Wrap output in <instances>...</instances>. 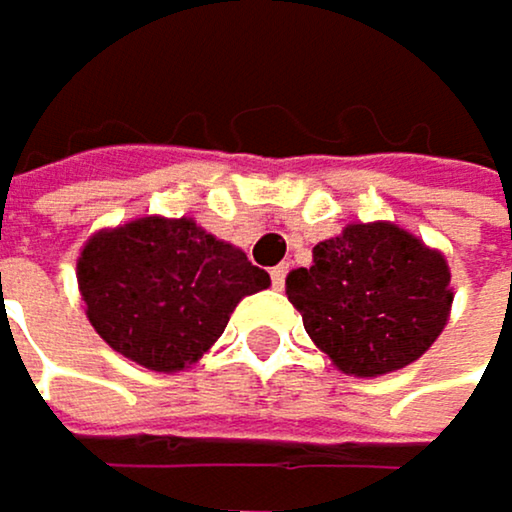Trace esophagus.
I'll use <instances>...</instances> for the list:
<instances>
[{
  "label": "esophagus",
  "mask_w": 512,
  "mask_h": 512,
  "mask_svg": "<svg viewBox=\"0 0 512 512\" xmlns=\"http://www.w3.org/2000/svg\"><path fill=\"white\" fill-rule=\"evenodd\" d=\"M285 276H288V264H279L270 270V279H273V288H282L285 285Z\"/></svg>",
  "instance_id": "esophagus-1"
}]
</instances>
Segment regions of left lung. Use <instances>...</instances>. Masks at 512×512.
<instances>
[{
    "instance_id": "left-lung-1",
    "label": "left lung",
    "mask_w": 512,
    "mask_h": 512,
    "mask_svg": "<svg viewBox=\"0 0 512 512\" xmlns=\"http://www.w3.org/2000/svg\"><path fill=\"white\" fill-rule=\"evenodd\" d=\"M445 258L393 224H350L291 270L288 301L347 375L375 378L430 350L451 310Z\"/></svg>"
}]
</instances>
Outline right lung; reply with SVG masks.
Wrapping results in <instances>:
<instances>
[{
  "label": "right lung",
  "instance_id": "1",
  "mask_svg": "<svg viewBox=\"0 0 512 512\" xmlns=\"http://www.w3.org/2000/svg\"><path fill=\"white\" fill-rule=\"evenodd\" d=\"M270 285L245 251L193 221L144 218L88 239L79 291L94 331L153 371L193 365L221 338L245 294Z\"/></svg>",
  "mask_w": 512,
  "mask_h": 512
}]
</instances>
